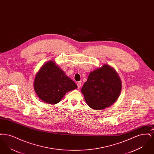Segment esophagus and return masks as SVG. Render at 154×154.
<instances>
[{"label":"esophagus","mask_w":154,"mask_h":154,"mask_svg":"<svg viewBox=\"0 0 154 154\" xmlns=\"http://www.w3.org/2000/svg\"><path fill=\"white\" fill-rule=\"evenodd\" d=\"M77 87H78V88H80L81 86V81H79V82H77Z\"/></svg>","instance_id":"34e87169"}]
</instances>
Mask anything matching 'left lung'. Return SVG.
I'll return each mask as SVG.
<instances>
[{
	"label": "left lung",
	"mask_w": 154,
	"mask_h": 154,
	"mask_svg": "<svg viewBox=\"0 0 154 154\" xmlns=\"http://www.w3.org/2000/svg\"><path fill=\"white\" fill-rule=\"evenodd\" d=\"M121 88V79L115 69L104 65L90 73L81 92L91 108L103 110L116 102Z\"/></svg>",
	"instance_id": "1"
}]
</instances>
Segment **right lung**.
I'll return each mask as SVG.
<instances>
[{
    "label": "right lung",
    "mask_w": 154,
    "mask_h": 154,
    "mask_svg": "<svg viewBox=\"0 0 154 154\" xmlns=\"http://www.w3.org/2000/svg\"><path fill=\"white\" fill-rule=\"evenodd\" d=\"M34 87L41 100L51 104L59 102L66 92L77 88L54 61H49L41 67L36 75Z\"/></svg>",
    "instance_id": "1"
}]
</instances>
